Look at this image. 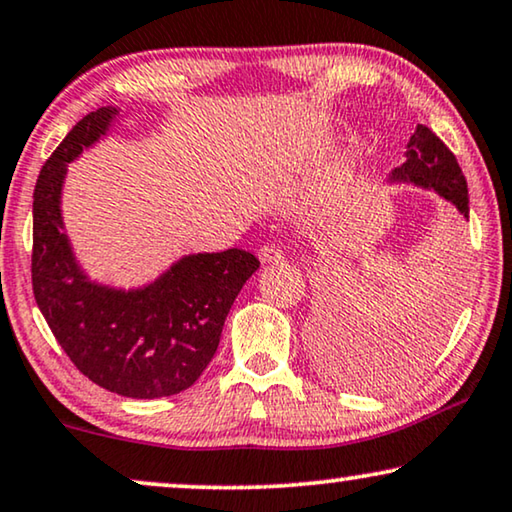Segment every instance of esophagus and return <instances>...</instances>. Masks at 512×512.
<instances>
[{"mask_svg": "<svg viewBox=\"0 0 512 512\" xmlns=\"http://www.w3.org/2000/svg\"><path fill=\"white\" fill-rule=\"evenodd\" d=\"M259 259H262L264 264H271V262H280V259H285V255L283 250L276 246H262L259 248Z\"/></svg>", "mask_w": 512, "mask_h": 512, "instance_id": "34e87169", "label": "esophagus"}]
</instances>
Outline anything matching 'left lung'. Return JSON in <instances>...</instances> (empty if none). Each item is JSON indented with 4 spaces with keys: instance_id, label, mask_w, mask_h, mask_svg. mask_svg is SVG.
Wrapping results in <instances>:
<instances>
[{
    "instance_id": "obj_1",
    "label": "left lung",
    "mask_w": 512,
    "mask_h": 512,
    "mask_svg": "<svg viewBox=\"0 0 512 512\" xmlns=\"http://www.w3.org/2000/svg\"><path fill=\"white\" fill-rule=\"evenodd\" d=\"M403 157H406V162L392 171L387 183L415 185L422 187V190L436 192L438 197L450 201L469 220V190H466V178L462 169H459L455 155L450 153V148L429 127L417 125ZM329 364L334 366L341 380L362 383L366 378L362 355H357V348L348 345V338L343 334H338L336 341L331 343Z\"/></svg>"
}]
</instances>
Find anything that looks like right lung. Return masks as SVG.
Listing matches in <instances>:
<instances>
[{"label":"right lung","mask_w":512,"mask_h":512,"mask_svg":"<svg viewBox=\"0 0 512 512\" xmlns=\"http://www.w3.org/2000/svg\"><path fill=\"white\" fill-rule=\"evenodd\" d=\"M118 115L115 106L88 113L43 164L32 211L34 299L83 376L120 397L160 399L187 390L204 373L259 259L239 248L183 255L129 290L88 276L64 227L67 164L106 139Z\"/></svg>","instance_id":"obj_1"}]
</instances>
